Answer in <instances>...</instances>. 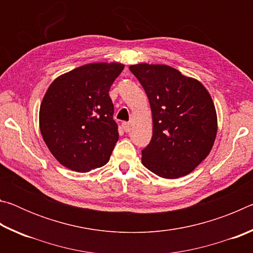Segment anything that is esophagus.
I'll return each instance as SVG.
<instances>
[{
	"label": "esophagus",
	"mask_w": 253,
	"mask_h": 253,
	"mask_svg": "<svg viewBox=\"0 0 253 253\" xmlns=\"http://www.w3.org/2000/svg\"><path fill=\"white\" fill-rule=\"evenodd\" d=\"M122 127H123V129L125 130L126 132H129V130H130V124H129V123L124 122V123L122 124Z\"/></svg>",
	"instance_id": "obj_1"
}]
</instances>
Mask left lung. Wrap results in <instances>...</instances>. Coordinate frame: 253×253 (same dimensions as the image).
Instances as JSON below:
<instances>
[{"mask_svg": "<svg viewBox=\"0 0 253 253\" xmlns=\"http://www.w3.org/2000/svg\"><path fill=\"white\" fill-rule=\"evenodd\" d=\"M148 97L153 137L142 151L145 168L163 178L190 174L205 160L217 131L216 111L199 80L166 65L129 67Z\"/></svg>", "mask_w": 253, "mask_h": 253, "instance_id": "obj_1", "label": "left lung"}]
</instances>
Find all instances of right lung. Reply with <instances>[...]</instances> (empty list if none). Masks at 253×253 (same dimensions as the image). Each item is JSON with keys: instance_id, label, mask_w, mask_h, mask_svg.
<instances>
[{"instance_id": "add662e5", "label": "right lung", "mask_w": 253, "mask_h": 253, "mask_svg": "<svg viewBox=\"0 0 253 253\" xmlns=\"http://www.w3.org/2000/svg\"><path fill=\"white\" fill-rule=\"evenodd\" d=\"M123 63L97 62L59 76L39 113L41 135L60 164L85 173L107 164L118 140L109 89Z\"/></svg>"}]
</instances>
